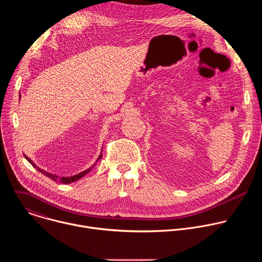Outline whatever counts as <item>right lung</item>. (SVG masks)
I'll list each match as a JSON object with an SVG mask.
<instances>
[{"mask_svg": "<svg viewBox=\"0 0 262 262\" xmlns=\"http://www.w3.org/2000/svg\"><path fill=\"white\" fill-rule=\"evenodd\" d=\"M25 158L27 159V161L33 166V167H35L37 170H38L39 172H41L42 174H45L47 177H50L51 179H53V180H55V181H58V182H61V183H65V184H67V183H70V182H73V181H76V180H78V179H80V178H82L84 175H86L95 165H96V163H97V161L98 160H100L101 158H102V154L98 157V159H97V161H96V163H95V165L92 167V168H89L88 170H86V171H84V172H82V173H80V174H77V175H74V176H70V177H59L58 175H55V174H52V173H49V172H47V171H43V170H41L40 168H38L37 167L28 157H26L25 156Z\"/></svg>", "mask_w": 262, "mask_h": 262, "instance_id": "obj_1", "label": "right lung"}]
</instances>
